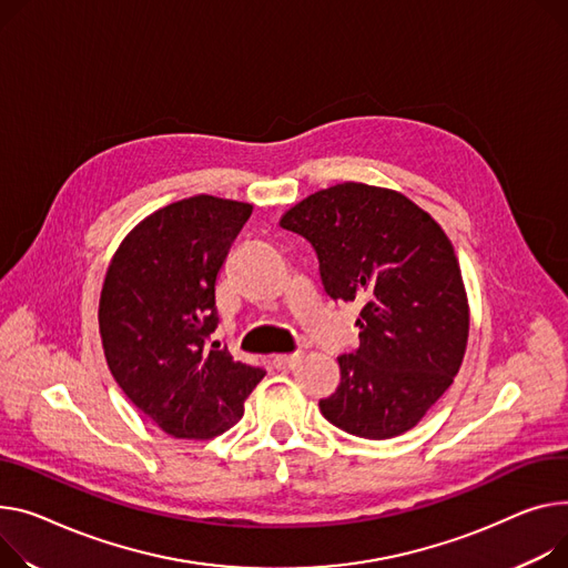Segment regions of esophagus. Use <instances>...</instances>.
<instances>
[{"label": "esophagus", "instance_id": "obj_1", "mask_svg": "<svg viewBox=\"0 0 568 568\" xmlns=\"http://www.w3.org/2000/svg\"><path fill=\"white\" fill-rule=\"evenodd\" d=\"M298 361H301V354H278V356H274L272 365H274L276 369H290V367H294Z\"/></svg>", "mask_w": 568, "mask_h": 568}]
</instances>
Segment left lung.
I'll return each instance as SVG.
<instances>
[{"mask_svg": "<svg viewBox=\"0 0 568 568\" xmlns=\"http://www.w3.org/2000/svg\"><path fill=\"white\" fill-rule=\"evenodd\" d=\"M306 237L333 301H358L361 345L343 354L337 390L320 399L347 434L384 440L418 425L464 363L470 308L455 246L399 192L343 182L281 216Z\"/></svg>", "mask_w": 568, "mask_h": 568, "instance_id": "8db88e82", "label": "left lung"}]
</instances>
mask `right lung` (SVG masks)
<instances>
[{
	"instance_id": "1",
	"label": "right lung",
	"mask_w": 568,
	"mask_h": 568,
	"mask_svg": "<svg viewBox=\"0 0 568 568\" xmlns=\"http://www.w3.org/2000/svg\"><path fill=\"white\" fill-rule=\"evenodd\" d=\"M251 203L199 194L128 233L100 294L106 365L128 399L173 438H214L244 413L264 369L207 345L214 285Z\"/></svg>"
}]
</instances>
